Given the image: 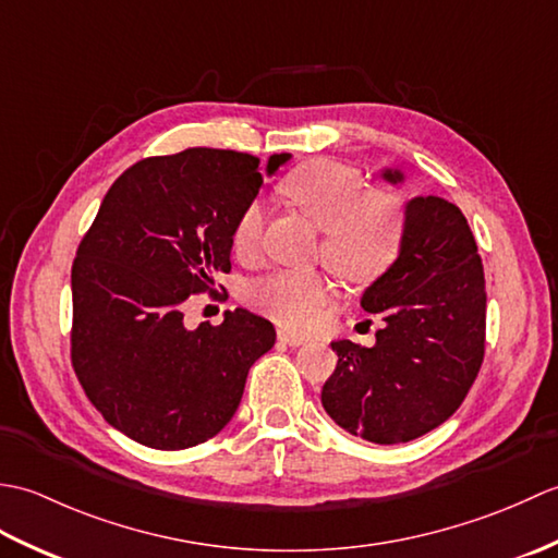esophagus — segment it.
<instances>
[{"label": "esophagus", "instance_id": "34e87169", "mask_svg": "<svg viewBox=\"0 0 558 558\" xmlns=\"http://www.w3.org/2000/svg\"><path fill=\"white\" fill-rule=\"evenodd\" d=\"M278 338L282 340V342H288V345H292V348H298V345H304L306 340V336H300V333H292V330H288V328H278Z\"/></svg>", "mask_w": 558, "mask_h": 558}]
</instances>
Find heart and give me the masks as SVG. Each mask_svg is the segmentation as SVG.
I'll use <instances>...</instances> for the list:
<instances>
[{
  "label": "heart",
  "instance_id": "1",
  "mask_svg": "<svg viewBox=\"0 0 558 558\" xmlns=\"http://www.w3.org/2000/svg\"><path fill=\"white\" fill-rule=\"evenodd\" d=\"M294 206L324 230L326 264L352 280H366L393 264L408 230L400 194L369 186L357 168L336 160H310L280 184ZM266 208L244 206L232 225V252L246 266L264 256ZM336 282L322 270H276L254 282L248 300L258 312L290 328H310L336 300Z\"/></svg>",
  "mask_w": 558,
  "mask_h": 558
}]
</instances>
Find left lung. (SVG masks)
Wrapping results in <instances>:
<instances>
[{
  "mask_svg": "<svg viewBox=\"0 0 558 558\" xmlns=\"http://www.w3.org/2000/svg\"><path fill=\"white\" fill-rule=\"evenodd\" d=\"M384 177L398 182L400 172ZM362 306L384 328L372 348L330 342L338 366L322 390L324 410L364 441L408 444L460 408L484 362V268L458 206L410 201L400 256L366 288Z\"/></svg>",
  "mask_w": 558,
  "mask_h": 558,
  "instance_id": "1",
  "label": "left lung"
}]
</instances>
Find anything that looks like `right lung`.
Instances as JSON below:
<instances>
[{
    "label": "right lung",
    "mask_w": 558,
    "mask_h": 558,
    "mask_svg": "<svg viewBox=\"0 0 558 558\" xmlns=\"http://www.w3.org/2000/svg\"><path fill=\"white\" fill-rule=\"evenodd\" d=\"M290 158L270 156L268 172ZM258 158L186 148L117 177L71 266V364L88 400L134 441L182 450L216 436L240 405L252 364L276 342L246 310L184 326L192 294L218 300L230 234L264 177ZM228 298V294H225Z\"/></svg>",
    "instance_id": "add662e5"
}]
</instances>
